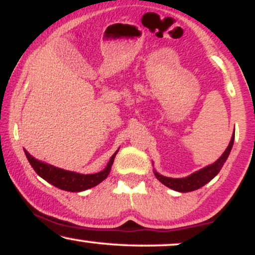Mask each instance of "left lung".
Wrapping results in <instances>:
<instances>
[{
    "label": "left lung",
    "mask_w": 255,
    "mask_h": 255,
    "mask_svg": "<svg viewBox=\"0 0 255 255\" xmlns=\"http://www.w3.org/2000/svg\"><path fill=\"white\" fill-rule=\"evenodd\" d=\"M234 136L235 135L233 134V136H231V140H230L229 145H228L227 150L224 151V153L222 154V156L219 157L218 159L213 163V164L205 166V168L200 169L199 171L193 172L192 175H189V176L183 177V178L165 177V176H163V175L158 174L157 171H154V176H156L158 180L160 181V182L164 184V186L174 189V191L186 193V192H192V191H195V189H199L200 187H203L206 183H209L210 181H211L219 171H221L222 166H223L228 156H229L231 148H233Z\"/></svg>",
    "instance_id": "left-lung-1"
}]
</instances>
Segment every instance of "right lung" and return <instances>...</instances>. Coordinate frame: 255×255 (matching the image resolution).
<instances>
[{
    "instance_id": "right-lung-1",
    "label": "right lung",
    "mask_w": 255,
    "mask_h": 255,
    "mask_svg": "<svg viewBox=\"0 0 255 255\" xmlns=\"http://www.w3.org/2000/svg\"><path fill=\"white\" fill-rule=\"evenodd\" d=\"M24 151L31 166L34 169V171H36L40 177L44 178L46 182L51 183L52 186L67 192L85 191V189L92 188V187L101 183L102 181H104L105 178L108 177V175H109V172L111 170V165H113L114 159H115L116 153H118V151H116L115 153L111 156L109 163L105 166L104 170L99 171L97 174L84 175L74 171L63 170V169L56 168V166L48 164V163L40 162V160L32 157L27 151Z\"/></svg>"
}]
</instances>
